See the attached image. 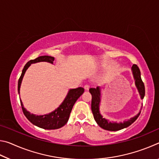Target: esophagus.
<instances>
[{
	"instance_id": "obj_1",
	"label": "esophagus",
	"mask_w": 159,
	"mask_h": 159,
	"mask_svg": "<svg viewBox=\"0 0 159 159\" xmlns=\"http://www.w3.org/2000/svg\"><path fill=\"white\" fill-rule=\"evenodd\" d=\"M89 88H90V85H88V84H85L84 85V89L85 90H89Z\"/></svg>"
}]
</instances>
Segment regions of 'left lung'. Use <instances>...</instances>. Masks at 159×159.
I'll list each match as a JSON object with an SVG mask.
<instances>
[{
	"instance_id": "obj_1",
	"label": "left lung",
	"mask_w": 159,
	"mask_h": 159,
	"mask_svg": "<svg viewBox=\"0 0 159 159\" xmlns=\"http://www.w3.org/2000/svg\"><path fill=\"white\" fill-rule=\"evenodd\" d=\"M132 69H133V73L134 75V80H135V85L137 88H138L139 95L141 96V98L143 99L145 95V88L144 83L141 79L140 70H139V67L136 64H133V66H132ZM89 91L91 93V95H92L91 109H92L94 118H95V121L99 125V126H100L102 128L104 129V130L110 131H117L125 128H127L129 125H130L132 123L135 121L139 114H138L134 117L130 118L128 121H125L124 123H116L109 121L108 120L105 119L104 118H102L101 114H99V102H100V91H99V88L98 87L97 88H90Z\"/></svg>"
}]
</instances>
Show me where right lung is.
I'll use <instances>...</instances> for the list:
<instances>
[{"label":"right lung","instance_id":"1","mask_svg":"<svg viewBox=\"0 0 159 159\" xmlns=\"http://www.w3.org/2000/svg\"><path fill=\"white\" fill-rule=\"evenodd\" d=\"M54 60H55V58L53 57L45 55L40 56V57L36 58L35 60L29 61L24 67L22 73H21L18 80V93H20V85L24 75H25V71L28 69V67L31 65V64L39 62V61H48V62L53 64ZM83 92H84V89L81 87L76 88V89L70 90L65 99L62 102V104L58 107L57 109L47 115L36 116L31 114L30 113L28 112L24 108L23 104L20 99L21 109H22L24 114H25L26 118L34 125L39 128L46 129V130H55V129L61 128L67 123L69 118L70 113L71 111L75 102L82 95Z\"/></svg>","mask_w":159,"mask_h":159}]
</instances>
